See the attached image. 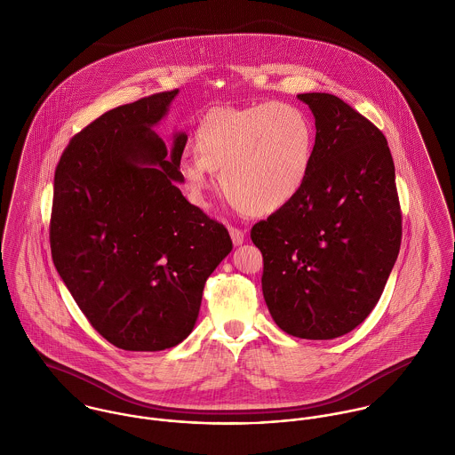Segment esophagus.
<instances>
[{
	"instance_id": "esophagus-1",
	"label": "esophagus",
	"mask_w": 455,
	"mask_h": 455,
	"mask_svg": "<svg viewBox=\"0 0 455 455\" xmlns=\"http://www.w3.org/2000/svg\"><path fill=\"white\" fill-rule=\"evenodd\" d=\"M229 235H231V240H233V243H235V245H242V243H243V240H245V233H243L242 229L235 228V226H231V228H229Z\"/></svg>"
}]
</instances>
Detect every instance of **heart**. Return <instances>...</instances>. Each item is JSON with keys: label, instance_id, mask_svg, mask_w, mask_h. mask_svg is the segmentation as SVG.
Listing matches in <instances>:
<instances>
[{"label": "heart", "instance_id": "obj_1", "mask_svg": "<svg viewBox=\"0 0 455 455\" xmlns=\"http://www.w3.org/2000/svg\"><path fill=\"white\" fill-rule=\"evenodd\" d=\"M195 152L180 164L195 199H203L210 172H215L235 208L267 215L305 186L314 157V128L303 110L289 103L222 107L197 124Z\"/></svg>", "mask_w": 455, "mask_h": 455}]
</instances>
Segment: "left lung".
<instances>
[{
	"instance_id": "left-lung-1",
	"label": "left lung",
	"mask_w": 455,
	"mask_h": 455,
	"mask_svg": "<svg viewBox=\"0 0 455 455\" xmlns=\"http://www.w3.org/2000/svg\"><path fill=\"white\" fill-rule=\"evenodd\" d=\"M315 117L305 186L252 226L262 294L291 336L331 339L379 303L401 245V206L384 132L327 92L298 96Z\"/></svg>"
}]
</instances>
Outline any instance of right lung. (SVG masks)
Here are the masks:
<instances>
[{"mask_svg":"<svg viewBox=\"0 0 455 455\" xmlns=\"http://www.w3.org/2000/svg\"><path fill=\"white\" fill-rule=\"evenodd\" d=\"M179 89L112 108L76 132L56 166L52 260L78 308L123 350L157 352L193 331L206 278L233 242L191 204L180 159L150 130Z\"/></svg>","mask_w":455,"mask_h":455,"instance_id":"right-lung-1","label":"right lung"}]
</instances>
